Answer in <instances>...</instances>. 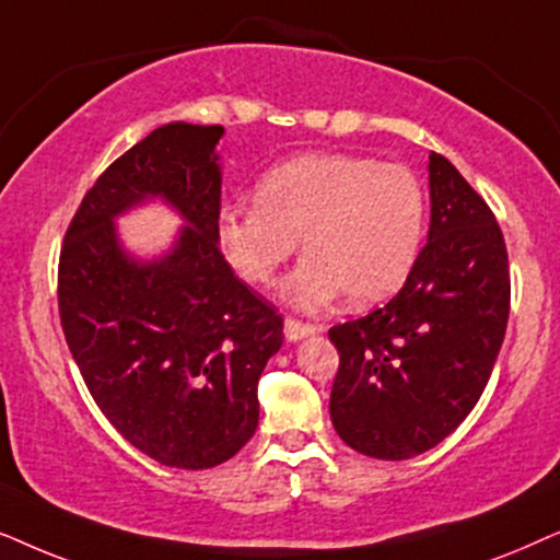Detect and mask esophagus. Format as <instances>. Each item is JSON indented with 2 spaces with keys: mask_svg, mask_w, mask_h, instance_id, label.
I'll use <instances>...</instances> for the list:
<instances>
[{
  "mask_svg": "<svg viewBox=\"0 0 560 560\" xmlns=\"http://www.w3.org/2000/svg\"><path fill=\"white\" fill-rule=\"evenodd\" d=\"M312 332H315V325L300 323V319H292V317L284 319V335H287L289 342H296V340L307 338V335H312Z\"/></svg>",
  "mask_w": 560,
  "mask_h": 560,
  "instance_id": "obj_1",
  "label": "esophagus"
}]
</instances>
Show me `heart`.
Here are the masks:
<instances>
[{
    "label": "heart",
    "mask_w": 560,
    "mask_h": 560,
    "mask_svg": "<svg viewBox=\"0 0 560 560\" xmlns=\"http://www.w3.org/2000/svg\"><path fill=\"white\" fill-rule=\"evenodd\" d=\"M428 199L412 171L353 153H310L260 178L256 207H225L220 248L250 284H271L294 256L304 258L281 287L296 310L338 300L382 302L405 284L420 258Z\"/></svg>",
    "instance_id": "1"
}]
</instances>
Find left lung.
<instances>
[{"instance_id":"1","label":"left lung","mask_w":560,"mask_h":560,"mask_svg":"<svg viewBox=\"0 0 560 560\" xmlns=\"http://www.w3.org/2000/svg\"><path fill=\"white\" fill-rule=\"evenodd\" d=\"M430 230L384 307L330 327V417L350 448L405 460L445 441L479 401L510 317V264L489 205L430 153Z\"/></svg>"}]
</instances>
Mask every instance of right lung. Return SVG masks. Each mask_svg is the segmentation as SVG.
I'll return each mask as SVG.
<instances>
[{"instance_id":"obj_1","label":"right lung","mask_w":560,"mask_h":560,"mask_svg":"<svg viewBox=\"0 0 560 560\" xmlns=\"http://www.w3.org/2000/svg\"><path fill=\"white\" fill-rule=\"evenodd\" d=\"M220 125L168 122L119 155L66 230L58 312L96 407L174 468L233 458L258 428V378L284 319L222 256ZM161 198L185 228L159 259L121 248L119 213Z\"/></svg>"}]
</instances>
